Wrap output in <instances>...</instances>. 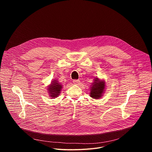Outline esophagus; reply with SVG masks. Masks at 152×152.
Here are the masks:
<instances>
[{"label": "esophagus", "mask_w": 152, "mask_h": 152, "mask_svg": "<svg viewBox=\"0 0 152 152\" xmlns=\"http://www.w3.org/2000/svg\"><path fill=\"white\" fill-rule=\"evenodd\" d=\"M73 82L74 83V84L77 85V84H79V83H80V80H77V79H75V80H73Z\"/></svg>", "instance_id": "1"}]
</instances>
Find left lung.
Masks as SVG:
<instances>
[{
    "mask_svg": "<svg viewBox=\"0 0 152 152\" xmlns=\"http://www.w3.org/2000/svg\"><path fill=\"white\" fill-rule=\"evenodd\" d=\"M104 81L100 80L97 77L94 79V81L93 83L92 86L91 88L90 96L93 99H99L102 96L103 93L105 86Z\"/></svg>",
    "mask_w": 152,
    "mask_h": 152,
    "instance_id": "left-lung-1",
    "label": "left lung"
}]
</instances>
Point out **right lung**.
Segmentation results:
<instances>
[{"mask_svg":"<svg viewBox=\"0 0 152 152\" xmlns=\"http://www.w3.org/2000/svg\"><path fill=\"white\" fill-rule=\"evenodd\" d=\"M62 87V85H61L57 80H54L48 88L50 97H52V99L58 97L61 92Z\"/></svg>","mask_w":152,"mask_h":152,"instance_id":"obj_1","label":"right lung"}]
</instances>
